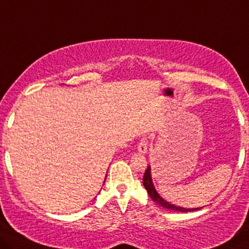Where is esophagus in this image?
Returning <instances> with one entry per match:
<instances>
[{"label": "esophagus", "instance_id": "obj_1", "mask_svg": "<svg viewBox=\"0 0 249 249\" xmlns=\"http://www.w3.org/2000/svg\"><path fill=\"white\" fill-rule=\"evenodd\" d=\"M137 151L142 154L147 153V141L145 139H142L140 141L139 145H137Z\"/></svg>", "mask_w": 249, "mask_h": 249}]
</instances>
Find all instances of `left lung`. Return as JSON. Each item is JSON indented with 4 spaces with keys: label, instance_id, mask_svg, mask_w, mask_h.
Segmentation results:
<instances>
[{
    "label": "left lung",
    "instance_id": "1",
    "mask_svg": "<svg viewBox=\"0 0 249 249\" xmlns=\"http://www.w3.org/2000/svg\"><path fill=\"white\" fill-rule=\"evenodd\" d=\"M143 184L144 188L147 190L148 196H151V199L153 200L154 202H157L158 205H160L161 207L165 208V209H170V210H174V211H181V213H188V211H196L201 209L202 207L200 208H183V207H179L173 205V203H170L162 198V196L159 195V192L155 189L154 184H153V180H152V176H151V166L148 165L145 173H144L143 177Z\"/></svg>",
    "mask_w": 249,
    "mask_h": 249
}]
</instances>
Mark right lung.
Wrapping results in <instances>:
<instances>
[{"label": "right lung", "instance_id": "obj_1", "mask_svg": "<svg viewBox=\"0 0 249 249\" xmlns=\"http://www.w3.org/2000/svg\"><path fill=\"white\" fill-rule=\"evenodd\" d=\"M106 177H107V174H106ZM105 180H106V179H105Z\"/></svg>", "mask_w": 249, "mask_h": 249}]
</instances>
